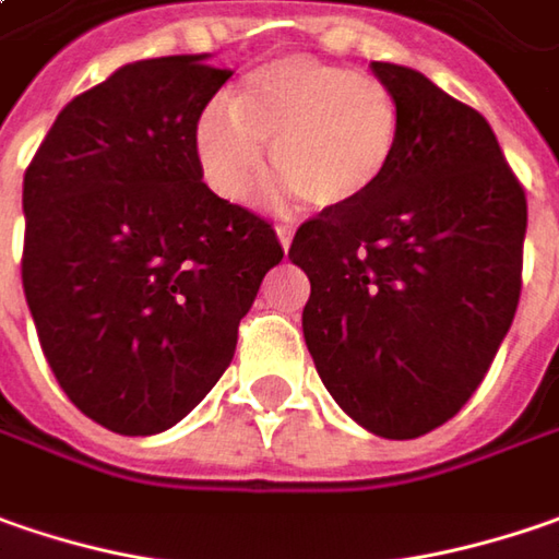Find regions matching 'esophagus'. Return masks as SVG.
<instances>
[{"mask_svg": "<svg viewBox=\"0 0 559 559\" xmlns=\"http://www.w3.org/2000/svg\"><path fill=\"white\" fill-rule=\"evenodd\" d=\"M293 226H283V223H280V226H276V236H280V245H283V251H289V245H293Z\"/></svg>", "mask_w": 559, "mask_h": 559, "instance_id": "1", "label": "esophagus"}]
</instances>
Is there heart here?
<instances>
[{"label": "heart", "mask_w": 559, "mask_h": 559, "mask_svg": "<svg viewBox=\"0 0 559 559\" xmlns=\"http://www.w3.org/2000/svg\"><path fill=\"white\" fill-rule=\"evenodd\" d=\"M400 131L396 97L374 74L286 56L251 71L233 103H210L194 126V151L213 191L229 201L251 198L270 147L286 188L311 207L343 210L386 176Z\"/></svg>", "instance_id": "heart-1"}]
</instances>
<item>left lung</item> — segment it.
<instances>
[{
	"instance_id": "1",
	"label": "left lung",
	"mask_w": 559,
	"mask_h": 559,
	"mask_svg": "<svg viewBox=\"0 0 559 559\" xmlns=\"http://www.w3.org/2000/svg\"><path fill=\"white\" fill-rule=\"evenodd\" d=\"M400 147L368 198L298 226L305 343L330 396L371 433L450 421L488 374L522 293L525 188L488 119L421 71L371 62Z\"/></svg>"
}]
</instances>
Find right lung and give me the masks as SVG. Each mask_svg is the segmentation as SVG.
<instances>
[{"mask_svg":"<svg viewBox=\"0 0 559 559\" xmlns=\"http://www.w3.org/2000/svg\"><path fill=\"white\" fill-rule=\"evenodd\" d=\"M229 71L122 66L56 116L24 173L21 283L71 403L116 433L173 428L236 355L283 261L273 226L204 185L194 126Z\"/></svg>","mask_w":559,"mask_h":559,"instance_id":"obj_1","label":"right lung"}]
</instances>
